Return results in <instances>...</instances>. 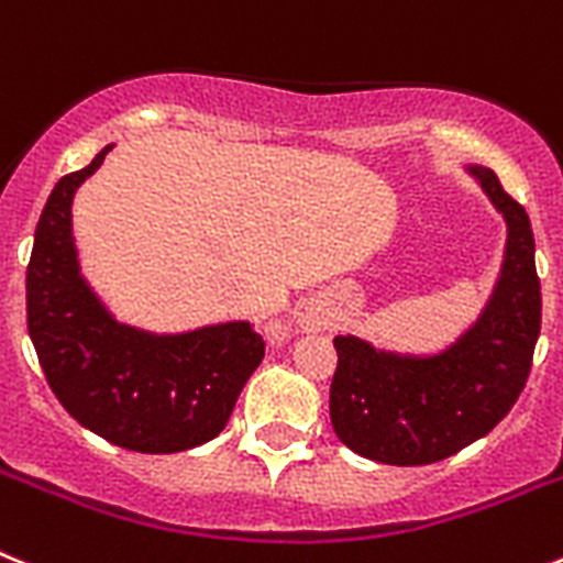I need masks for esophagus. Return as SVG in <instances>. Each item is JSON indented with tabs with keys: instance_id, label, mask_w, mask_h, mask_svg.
<instances>
[{
	"instance_id": "obj_1",
	"label": "esophagus",
	"mask_w": 563,
	"mask_h": 563,
	"mask_svg": "<svg viewBox=\"0 0 563 563\" xmlns=\"http://www.w3.org/2000/svg\"><path fill=\"white\" fill-rule=\"evenodd\" d=\"M301 321H305L310 330H321V327H327V318H324V312H321V307H307L305 316H301Z\"/></svg>"
}]
</instances>
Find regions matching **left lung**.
<instances>
[{
    "instance_id": "obj_1",
    "label": "left lung",
    "mask_w": 563,
    "mask_h": 563,
    "mask_svg": "<svg viewBox=\"0 0 563 563\" xmlns=\"http://www.w3.org/2000/svg\"><path fill=\"white\" fill-rule=\"evenodd\" d=\"M507 222L496 290L476 321L440 355L380 352L338 335L330 417L338 440L383 465H431L485 437L525 389L541 330V285L527 211L485 166H471Z\"/></svg>"
}]
</instances>
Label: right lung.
<instances>
[{
  "instance_id": "add662e5",
  "label": "right lung",
  "mask_w": 563,
  "mask_h": 563,
  "mask_svg": "<svg viewBox=\"0 0 563 563\" xmlns=\"http://www.w3.org/2000/svg\"><path fill=\"white\" fill-rule=\"evenodd\" d=\"M109 148L64 174L44 206L27 265V332L49 389L84 429L141 454H177L225 429L265 341L247 321L152 335L109 316L78 271L69 220L73 194Z\"/></svg>"
}]
</instances>
